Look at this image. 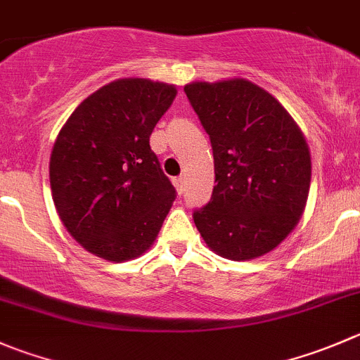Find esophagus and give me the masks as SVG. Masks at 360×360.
Segmentation results:
<instances>
[{
	"label": "esophagus",
	"instance_id": "1",
	"mask_svg": "<svg viewBox=\"0 0 360 360\" xmlns=\"http://www.w3.org/2000/svg\"><path fill=\"white\" fill-rule=\"evenodd\" d=\"M174 186H176L177 193H183V191H184V179H183V177H176V179H174Z\"/></svg>",
	"mask_w": 360,
	"mask_h": 360
}]
</instances>
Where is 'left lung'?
Listing matches in <instances>:
<instances>
[{"instance_id": "left-lung-1", "label": "left lung", "mask_w": 360, "mask_h": 360, "mask_svg": "<svg viewBox=\"0 0 360 360\" xmlns=\"http://www.w3.org/2000/svg\"><path fill=\"white\" fill-rule=\"evenodd\" d=\"M188 100L214 156L211 200L193 211L205 244L229 260L278 246L299 223L311 183L308 144L285 107L244 79L193 82Z\"/></svg>"}]
</instances>
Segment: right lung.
I'll use <instances>...</instances> for the list:
<instances>
[{
    "mask_svg": "<svg viewBox=\"0 0 360 360\" xmlns=\"http://www.w3.org/2000/svg\"><path fill=\"white\" fill-rule=\"evenodd\" d=\"M172 84L120 79L87 96L51 153V190L70 236L110 262L151 248L176 188L149 137L176 98Z\"/></svg>",
    "mask_w": 360,
    "mask_h": 360,
    "instance_id": "obj_1",
    "label": "right lung"
}]
</instances>
